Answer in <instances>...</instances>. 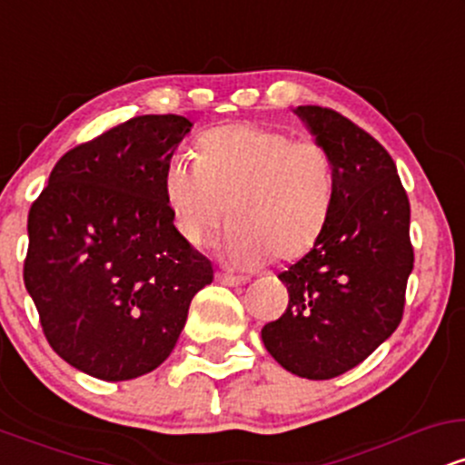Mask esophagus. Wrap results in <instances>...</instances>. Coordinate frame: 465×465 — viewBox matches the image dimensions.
Instances as JSON below:
<instances>
[{"label":"esophagus","mask_w":465,"mask_h":465,"mask_svg":"<svg viewBox=\"0 0 465 465\" xmlns=\"http://www.w3.org/2000/svg\"><path fill=\"white\" fill-rule=\"evenodd\" d=\"M216 280L221 282V284H225V286H242V284H247L249 277L233 275V273H229V271H218Z\"/></svg>","instance_id":"1"}]
</instances>
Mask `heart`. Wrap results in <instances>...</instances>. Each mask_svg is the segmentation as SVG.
I'll return each instance as SVG.
<instances>
[{"label":"heart","instance_id":"heart-1","mask_svg":"<svg viewBox=\"0 0 465 465\" xmlns=\"http://www.w3.org/2000/svg\"><path fill=\"white\" fill-rule=\"evenodd\" d=\"M174 229L201 247L227 216L223 247L233 262L271 255L291 262L312 249L328 223L334 165L314 137L264 124H227L203 133L199 159L174 153L163 170Z\"/></svg>","mask_w":465,"mask_h":465}]
</instances>
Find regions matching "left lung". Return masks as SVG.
I'll return each instance as SVG.
<instances>
[{"label":"left lung","mask_w":465,"mask_h":465,"mask_svg":"<svg viewBox=\"0 0 465 465\" xmlns=\"http://www.w3.org/2000/svg\"><path fill=\"white\" fill-rule=\"evenodd\" d=\"M334 165L328 223L314 247L280 280L288 308L262 328L284 370L328 381L356 367L402 322L413 271L411 205L381 142L328 106L297 109Z\"/></svg>","instance_id":"obj_1"}]
</instances>
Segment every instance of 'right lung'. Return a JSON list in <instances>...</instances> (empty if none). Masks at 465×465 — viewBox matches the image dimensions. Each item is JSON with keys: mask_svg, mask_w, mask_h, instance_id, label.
Segmentation results:
<instances>
[{"mask_svg": "<svg viewBox=\"0 0 465 465\" xmlns=\"http://www.w3.org/2000/svg\"><path fill=\"white\" fill-rule=\"evenodd\" d=\"M183 115H137L58 159L28 214L24 282L52 350L100 381L168 359L214 269L179 236L163 170Z\"/></svg>", "mask_w": 465, "mask_h": 465, "instance_id": "obj_1", "label": "right lung"}]
</instances>
